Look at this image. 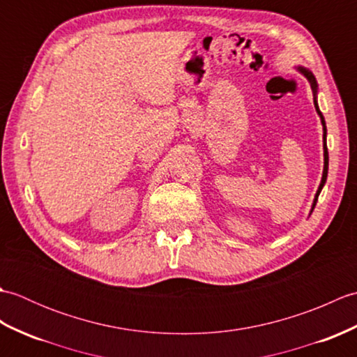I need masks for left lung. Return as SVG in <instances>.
<instances>
[{"mask_svg":"<svg viewBox=\"0 0 357 357\" xmlns=\"http://www.w3.org/2000/svg\"><path fill=\"white\" fill-rule=\"evenodd\" d=\"M301 72L305 75V77L308 78V81H310V84H312V89L314 90L316 92V79H314V77L312 73H310L307 69H301ZM314 105H316V110H317V113H319V116H321V119H322V124H324V173H322V181H321V185H319V188H317V193H316V198H314V202H313V208H314V206H316V202H317V198H319V193H321V190H322V187H324V184H325V181H327V173H328V150H327V142H325V121H324V116H322V113H321V110H319V107H317V104H316V101H314Z\"/></svg>","mask_w":357,"mask_h":357,"instance_id":"left-lung-1","label":"left lung"}]
</instances>
